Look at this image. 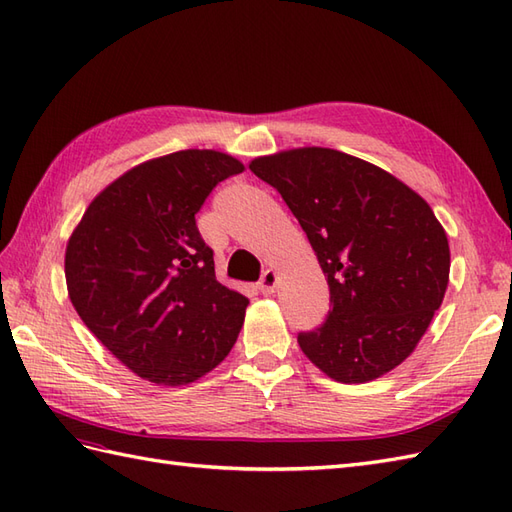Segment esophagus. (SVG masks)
Wrapping results in <instances>:
<instances>
[{"mask_svg":"<svg viewBox=\"0 0 512 512\" xmlns=\"http://www.w3.org/2000/svg\"><path fill=\"white\" fill-rule=\"evenodd\" d=\"M277 283H279L277 270H270L268 268L264 274H261V279H259L261 294H274V290H277Z\"/></svg>","mask_w":512,"mask_h":512,"instance_id":"1","label":"esophagus"}]
</instances>
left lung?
Returning <instances> with one entry per match:
<instances>
[{"instance_id":"8db88e82","label":"left lung","mask_w":512,"mask_h":512,"mask_svg":"<svg viewBox=\"0 0 512 512\" xmlns=\"http://www.w3.org/2000/svg\"><path fill=\"white\" fill-rule=\"evenodd\" d=\"M316 253L331 311L298 333L307 359L337 383H368L411 355L441 307L450 246L430 205L387 170L335 149L255 157Z\"/></svg>"}]
</instances>
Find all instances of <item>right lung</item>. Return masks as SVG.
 I'll list each match as a JSON object with an SVG mask.
<instances>
[{"instance_id": "right-lung-1", "label": "right lung", "mask_w": 512, "mask_h": 512, "mask_svg": "<svg viewBox=\"0 0 512 512\" xmlns=\"http://www.w3.org/2000/svg\"><path fill=\"white\" fill-rule=\"evenodd\" d=\"M244 164L186 149L127 170L88 205L64 255L69 298L99 342L144 381L179 387L225 359L248 298L216 281L194 214Z\"/></svg>"}]
</instances>
